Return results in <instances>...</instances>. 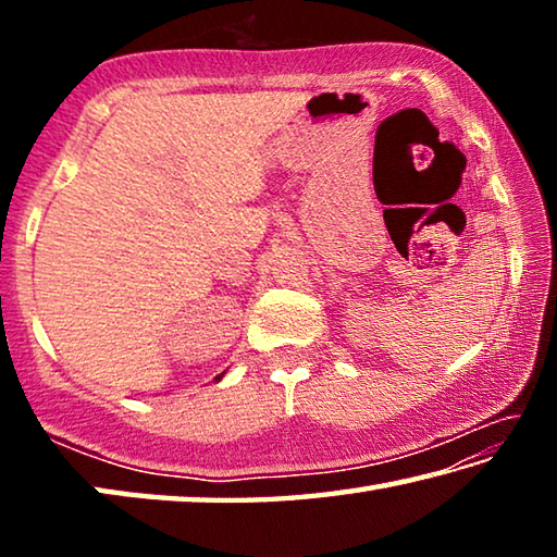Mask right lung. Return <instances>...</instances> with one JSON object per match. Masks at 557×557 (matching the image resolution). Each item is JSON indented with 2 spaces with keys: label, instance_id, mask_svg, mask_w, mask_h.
<instances>
[{
  "label": "right lung",
  "instance_id": "right-lung-1",
  "mask_svg": "<svg viewBox=\"0 0 557 557\" xmlns=\"http://www.w3.org/2000/svg\"><path fill=\"white\" fill-rule=\"evenodd\" d=\"M221 379H223V373H221V375H215V381H221Z\"/></svg>",
  "mask_w": 557,
  "mask_h": 557
}]
</instances>
